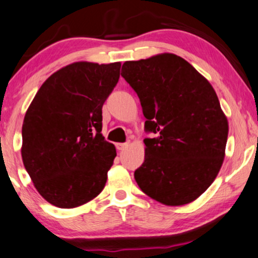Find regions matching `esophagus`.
<instances>
[{"instance_id": "esophagus-1", "label": "esophagus", "mask_w": 258, "mask_h": 258, "mask_svg": "<svg viewBox=\"0 0 258 258\" xmlns=\"http://www.w3.org/2000/svg\"><path fill=\"white\" fill-rule=\"evenodd\" d=\"M127 146H128V143H116L115 144V148H116V150H123V149H126Z\"/></svg>"}]
</instances>
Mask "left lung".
I'll return each instance as SVG.
<instances>
[{"label": "left lung", "mask_w": 258, "mask_h": 258, "mask_svg": "<svg viewBox=\"0 0 258 258\" xmlns=\"http://www.w3.org/2000/svg\"><path fill=\"white\" fill-rule=\"evenodd\" d=\"M121 76L139 97L145 132L155 136L144 139L139 188L168 206L194 201L217 177L229 133L213 87L172 53L125 61Z\"/></svg>", "instance_id": "1"}]
</instances>
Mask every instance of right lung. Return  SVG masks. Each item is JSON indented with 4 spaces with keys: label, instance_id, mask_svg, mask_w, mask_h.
<instances>
[{
    "label": "right lung",
    "instance_id": "1",
    "mask_svg": "<svg viewBox=\"0 0 258 258\" xmlns=\"http://www.w3.org/2000/svg\"><path fill=\"white\" fill-rule=\"evenodd\" d=\"M120 63H73L38 90L22 125V161L39 194L74 208L105 188L116 150L105 140L102 106L120 77Z\"/></svg>",
    "mask_w": 258,
    "mask_h": 258
}]
</instances>
